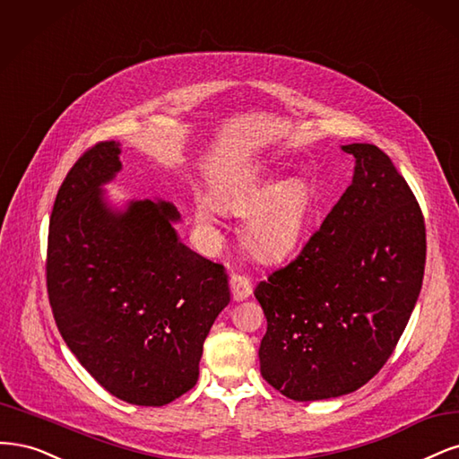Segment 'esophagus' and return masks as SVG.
Segmentation results:
<instances>
[{"label":"esophagus","instance_id":"esophagus-1","mask_svg":"<svg viewBox=\"0 0 459 459\" xmlns=\"http://www.w3.org/2000/svg\"><path fill=\"white\" fill-rule=\"evenodd\" d=\"M230 291L234 301H244L247 299L251 291H254V286H251V280L244 274H230Z\"/></svg>","mask_w":459,"mask_h":459}]
</instances>
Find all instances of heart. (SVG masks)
Masks as SVG:
<instances>
[{"label": "heart", "instance_id": "1", "mask_svg": "<svg viewBox=\"0 0 459 459\" xmlns=\"http://www.w3.org/2000/svg\"><path fill=\"white\" fill-rule=\"evenodd\" d=\"M217 212L246 215L242 236L259 259H276L298 246L313 215V192L299 179L278 181L273 169L249 168L212 195ZM196 225L212 229L215 215L210 205H198Z\"/></svg>", "mask_w": 459, "mask_h": 459}]
</instances>
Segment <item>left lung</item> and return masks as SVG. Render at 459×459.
<instances>
[{"mask_svg": "<svg viewBox=\"0 0 459 459\" xmlns=\"http://www.w3.org/2000/svg\"><path fill=\"white\" fill-rule=\"evenodd\" d=\"M342 149L357 160L351 186L301 254L254 291L267 316L261 376L299 403L349 394L372 379L423 282L425 223L404 177L376 144Z\"/></svg>", "mask_w": 459, "mask_h": 459, "instance_id": "8db88e82", "label": "left lung"}]
</instances>
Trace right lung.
<instances>
[{"label": "right lung", "instance_id": "right-lung-1", "mask_svg": "<svg viewBox=\"0 0 459 459\" xmlns=\"http://www.w3.org/2000/svg\"><path fill=\"white\" fill-rule=\"evenodd\" d=\"M120 143H97L56 192L48 293L56 328L102 387L164 406L196 385L204 342L230 301L225 267L186 247L166 200L116 210L102 185L122 171Z\"/></svg>", "mask_w": 459, "mask_h": 459}]
</instances>
